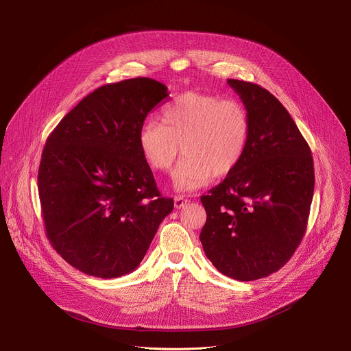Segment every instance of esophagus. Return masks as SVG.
Listing matches in <instances>:
<instances>
[{"label":"esophagus","instance_id":"34e87169","mask_svg":"<svg viewBox=\"0 0 351 351\" xmlns=\"http://www.w3.org/2000/svg\"><path fill=\"white\" fill-rule=\"evenodd\" d=\"M189 203V199L184 198L183 195H176L175 197V207L176 208H183Z\"/></svg>","mask_w":351,"mask_h":351}]
</instances>
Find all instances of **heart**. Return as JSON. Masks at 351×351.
Masks as SVG:
<instances>
[{
	"label": "heart",
	"instance_id": "b5f03b06",
	"mask_svg": "<svg viewBox=\"0 0 351 351\" xmlns=\"http://www.w3.org/2000/svg\"><path fill=\"white\" fill-rule=\"evenodd\" d=\"M161 121L143 123L137 136L138 148L149 168L168 172L180 145L183 158L172 178L179 191H191L211 178L228 176L244 156L250 118L237 99L187 91L164 108Z\"/></svg>",
	"mask_w": 351,
	"mask_h": 351
}]
</instances>
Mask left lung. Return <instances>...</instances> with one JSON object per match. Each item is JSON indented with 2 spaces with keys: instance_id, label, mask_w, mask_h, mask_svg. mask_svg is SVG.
Listing matches in <instances>:
<instances>
[{
  "instance_id": "1",
  "label": "left lung",
  "mask_w": 351,
  "mask_h": 351,
  "mask_svg": "<svg viewBox=\"0 0 351 351\" xmlns=\"http://www.w3.org/2000/svg\"><path fill=\"white\" fill-rule=\"evenodd\" d=\"M250 118L239 165L202 203L204 253L223 275L250 282L280 269L307 229L314 194L311 149L279 99L258 84L228 79Z\"/></svg>"
}]
</instances>
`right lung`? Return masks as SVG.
<instances>
[{"mask_svg": "<svg viewBox=\"0 0 351 351\" xmlns=\"http://www.w3.org/2000/svg\"><path fill=\"white\" fill-rule=\"evenodd\" d=\"M168 95L148 77L106 84L47 138L38 167L45 233L83 274L111 279L134 271L173 210L137 143L148 112Z\"/></svg>", "mask_w": 351, "mask_h": 351, "instance_id": "1", "label": "right lung"}]
</instances>
